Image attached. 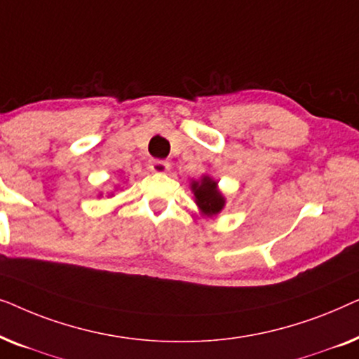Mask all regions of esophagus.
Here are the masks:
<instances>
[{"mask_svg":"<svg viewBox=\"0 0 359 359\" xmlns=\"http://www.w3.org/2000/svg\"><path fill=\"white\" fill-rule=\"evenodd\" d=\"M149 168L154 171V173H168L170 171V163L165 160H150Z\"/></svg>","mask_w":359,"mask_h":359,"instance_id":"1","label":"esophagus"}]
</instances>
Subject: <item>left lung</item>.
Instances as JSON below:
<instances>
[{"label":"left lung","mask_w":359,"mask_h":359,"mask_svg":"<svg viewBox=\"0 0 359 359\" xmlns=\"http://www.w3.org/2000/svg\"><path fill=\"white\" fill-rule=\"evenodd\" d=\"M196 204L204 215H215L224 209L225 198L217 189V181H214L209 176H203L199 181L191 183Z\"/></svg>","instance_id":"obj_1"}]
</instances>
